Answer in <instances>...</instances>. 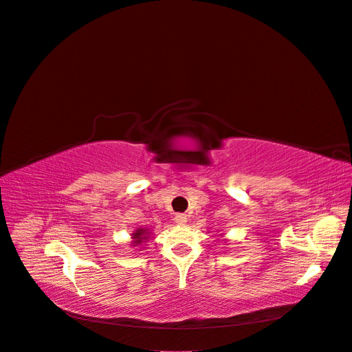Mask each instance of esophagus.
Returning a JSON list of instances; mask_svg holds the SVG:
<instances>
[{
  "instance_id": "34e87169",
  "label": "esophagus",
  "mask_w": 352,
  "mask_h": 352,
  "mask_svg": "<svg viewBox=\"0 0 352 352\" xmlns=\"http://www.w3.org/2000/svg\"><path fill=\"white\" fill-rule=\"evenodd\" d=\"M175 221L177 223V225H185V223L188 221V217H186V214H184V212H177V214L175 216Z\"/></svg>"
}]
</instances>
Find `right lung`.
<instances>
[{
	"mask_svg": "<svg viewBox=\"0 0 352 352\" xmlns=\"http://www.w3.org/2000/svg\"><path fill=\"white\" fill-rule=\"evenodd\" d=\"M145 230L144 229H138L136 233H133V239H135V243H141L144 239H146L145 236Z\"/></svg>",
	"mask_w": 352,
	"mask_h": 352,
	"instance_id": "right-lung-1",
	"label": "right lung"
}]
</instances>
